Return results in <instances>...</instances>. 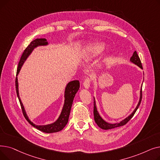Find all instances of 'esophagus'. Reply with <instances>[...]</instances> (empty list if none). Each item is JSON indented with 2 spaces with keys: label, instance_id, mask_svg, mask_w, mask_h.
<instances>
[{
  "label": "esophagus",
  "instance_id": "34e87169",
  "mask_svg": "<svg viewBox=\"0 0 160 160\" xmlns=\"http://www.w3.org/2000/svg\"><path fill=\"white\" fill-rule=\"evenodd\" d=\"M91 78L90 77H86L84 82H83V87H84L86 89H89V86H90V82H91Z\"/></svg>",
  "mask_w": 160,
  "mask_h": 160
}]
</instances>
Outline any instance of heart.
Here are the masks:
<instances>
[{"label":"heart","instance_id":"1","mask_svg":"<svg viewBox=\"0 0 160 160\" xmlns=\"http://www.w3.org/2000/svg\"><path fill=\"white\" fill-rule=\"evenodd\" d=\"M104 45L102 43H95L87 46L85 50V54L88 58H93L102 52Z\"/></svg>","mask_w":160,"mask_h":160}]
</instances>
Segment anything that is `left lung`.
<instances>
[{
  "mask_svg": "<svg viewBox=\"0 0 160 160\" xmlns=\"http://www.w3.org/2000/svg\"><path fill=\"white\" fill-rule=\"evenodd\" d=\"M130 62L133 63H134L135 65H138V67H139L141 69H142V64L140 60V58L139 57V56L137 54V52L135 51L133 52L132 56L130 58ZM141 99H142V89L141 88L140 90V98H139V102L135 110H133V112L128 116L127 117V118H125L124 120L121 121L120 122L118 123H115V124H111V123H108L107 122H106L100 115H99V113L97 111V108L96 106V102H95V98H94V109H93V113H94V119H95V121L97 123V124L98 126V127L102 128L103 130H109V129H112L116 127H121V126H123L124 124H127L132 118V117L133 116V115L135 114V113L136 112L137 110L138 109L141 102Z\"/></svg>",
  "mask_w": 160,
  "mask_h": 160,
  "instance_id": "8db88e82",
  "label": "left lung"
}]
</instances>
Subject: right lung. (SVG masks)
<instances>
[{
	"label": "right lung",
	"instance_id": "obj_1",
	"mask_svg": "<svg viewBox=\"0 0 160 160\" xmlns=\"http://www.w3.org/2000/svg\"><path fill=\"white\" fill-rule=\"evenodd\" d=\"M48 44V43L47 41V39L45 38H39V39L38 38L31 42L30 45L26 48V49L24 50V52L21 56V58L20 59V61L18 65V70H17V76H18V74L19 73L23 63H24L25 61H26V60L30 56V54L32 52L33 49L39 46H46ZM18 87H19L18 80V77H16L15 88H16L17 95H18V97L19 98L22 111V113L24 115V117H25V119H27V121L32 126V127L37 128L38 130L41 132L49 133H54V132H58L59 131H61L65 127L67 122H68L69 117L70 115V112H71L73 100L75 97V95L77 94V91H78L80 88V82L78 80H73L67 83V85L66 86V88L65 89L64 104L60 116H59L58 119L54 122L46 124V125H36L29 119L26 113V111L24 110V106L21 102V98L19 97Z\"/></svg>",
	"mask_w": 160,
	"mask_h": 160
}]
</instances>
